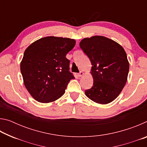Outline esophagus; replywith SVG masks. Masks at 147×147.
<instances>
[{
  "mask_svg": "<svg viewBox=\"0 0 147 147\" xmlns=\"http://www.w3.org/2000/svg\"><path fill=\"white\" fill-rule=\"evenodd\" d=\"M84 75V73L83 72H80L79 73H78V76H79V77H80V76H83Z\"/></svg>",
  "mask_w": 147,
  "mask_h": 147,
  "instance_id": "1",
  "label": "esophagus"
}]
</instances>
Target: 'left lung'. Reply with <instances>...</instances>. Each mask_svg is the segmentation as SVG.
I'll list each match as a JSON object with an SVG mask.
<instances>
[{
  "label": "left lung",
  "instance_id": "obj_1",
  "mask_svg": "<svg viewBox=\"0 0 147 147\" xmlns=\"http://www.w3.org/2000/svg\"><path fill=\"white\" fill-rule=\"evenodd\" d=\"M92 65V88L85 91L86 95L101 104H108L117 97L127 81L129 62L120 45L101 36L84 38L80 43Z\"/></svg>",
  "mask_w": 147,
  "mask_h": 147
}]
</instances>
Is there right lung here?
<instances>
[{"mask_svg": "<svg viewBox=\"0 0 147 147\" xmlns=\"http://www.w3.org/2000/svg\"><path fill=\"white\" fill-rule=\"evenodd\" d=\"M74 39L48 36L32 43L24 53L21 72L24 86L35 100L55 101L65 93L69 81L70 61L66 54L75 45Z\"/></svg>", "mask_w": 147, "mask_h": 147, "instance_id": "right-lung-1", "label": "right lung"}]
</instances>
